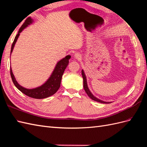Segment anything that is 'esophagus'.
Instances as JSON below:
<instances>
[{
	"label": "esophagus",
	"instance_id": "34e87169",
	"mask_svg": "<svg viewBox=\"0 0 147 147\" xmlns=\"http://www.w3.org/2000/svg\"><path fill=\"white\" fill-rule=\"evenodd\" d=\"M74 58L77 59H79L81 58V56L80 53H76L74 54Z\"/></svg>",
	"mask_w": 147,
	"mask_h": 147
}]
</instances>
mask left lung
<instances>
[{
	"label": "left lung",
	"mask_w": 147,
	"mask_h": 147,
	"mask_svg": "<svg viewBox=\"0 0 147 147\" xmlns=\"http://www.w3.org/2000/svg\"><path fill=\"white\" fill-rule=\"evenodd\" d=\"M82 78H83V87H84V89L85 90V91L86 92V94H87L88 96L91 98L92 100H95L96 101V102H100V103H102V104H109V103H111V102H106V101H104V100H100L98 98H97V97L96 96H94L92 92H91V91H90L89 88H88V82H87V79H86V74L84 73V71L83 69H82Z\"/></svg>",
	"instance_id": "8db88e82"
}]
</instances>
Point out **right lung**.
Segmentation results:
<instances>
[{"label": "right lung", "mask_w": 147, "mask_h": 147, "mask_svg": "<svg viewBox=\"0 0 147 147\" xmlns=\"http://www.w3.org/2000/svg\"><path fill=\"white\" fill-rule=\"evenodd\" d=\"M33 22H34L33 20L30 17L27 18V20H25L24 24L22 25V27L20 28L18 32L17 35L15 37L13 42L12 45L10 55L12 54L13 48L15 47V45H16L17 39L20 36V33L23 31L25 28H27L28 25L32 24L33 23ZM71 56L70 55H67L65 58H63V59H60L59 61H58L53 71L47 80V81H45V82H44L42 85H41L38 86V87H36L35 88L27 89L18 84L13 74L12 67H10L11 78H12V81L14 85L16 86V87L22 93H24V94L35 99L47 98V97L53 95L59 89L60 87V84H61L62 76L64 73V71H65L66 67L68 65L69 59L71 58Z\"/></svg>", "instance_id": "obj_1"}]
</instances>
